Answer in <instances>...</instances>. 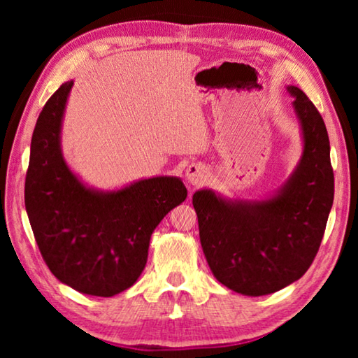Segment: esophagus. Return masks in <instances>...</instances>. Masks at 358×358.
Instances as JSON below:
<instances>
[{"mask_svg":"<svg viewBox=\"0 0 358 358\" xmlns=\"http://www.w3.org/2000/svg\"><path fill=\"white\" fill-rule=\"evenodd\" d=\"M186 178L191 185L199 186L205 183V180H207V171H205L202 164H191L186 169Z\"/></svg>","mask_w":358,"mask_h":358,"instance_id":"1","label":"esophagus"}]
</instances>
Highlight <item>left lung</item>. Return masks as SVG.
<instances>
[{"instance_id": "left-lung-1", "label": "left lung", "mask_w": 358, "mask_h": 358, "mask_svg": "<svg viewBox=\"0 0 358 358\" xmlns=\"http://www.w3.org/2000/svg\"><path fill=\"white\" fill-rule=\"evenodd\" d=\"M287 90L295 96L305 147L280 194L262 202H227L208 189L192 196L211 271L243 295L273 294L306 273L333 205L335 178L325 123L300 88Z\"/></svg>"}]
</instances>
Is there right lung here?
<instances>
[{
    "label": "right lung",
    "instance_id": "obj_1",
    "mask_svg": "<svg viewBox=\"0 0 358 358\" xmlns=\"http://www.w3.org/2000/svg\"><path fill=\"white\" fill-rule=\"evenodd\" d=\"M72 82L59 87L36 121L25 207L36 243L59 281L82 294L112 296L145 268L150 238L187 191L175 177L141 180L117 192L85 187L62 156L59 129Z\"/></svg>",
    "mask_w": 358,
    "mask_h": 358
}]
</instances>
